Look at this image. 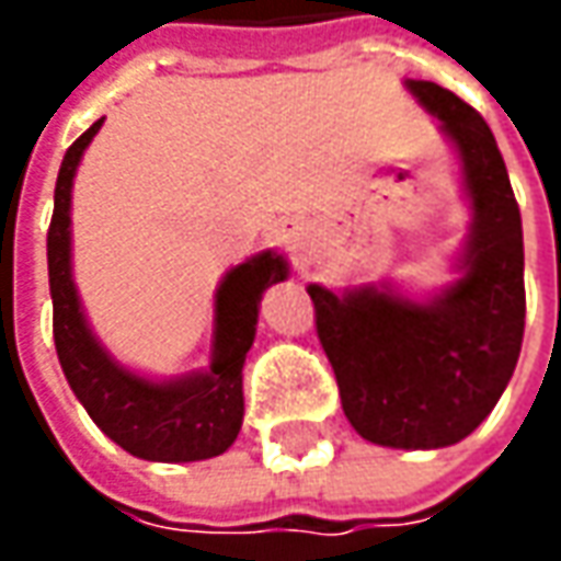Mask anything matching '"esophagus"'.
Returning <instances> with one entry per match:
<instances>
[{
  "instance_id": "esophagus-1",
  "label": "esophagus",
  "mask_w": 561,
  "mask_h": 561,
  "mask_svg": "<svg viewBox=\"0 0 561 561\" xmlns=\"http://www.w3.org/2000/svg\"><path fill=\"white\" fill-rule=\"evenodd\" d=\"M284 240H290V233H284Z\"/></svg>"
}]
</instances>
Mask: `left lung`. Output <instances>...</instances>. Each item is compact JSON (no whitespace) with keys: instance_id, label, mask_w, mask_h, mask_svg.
Masks as SVG:
<instances>
[{"instance_id":"left-lung-1","label":"left lung","mask_w":561,"mask_h":561,"mask_svg":"<svg viewBox=\"0 0 561 561\" xmlns=\"http://www.w3.org/2000/svg\"><path fill=\"white\" fill-rule=\"evenodd\" d=\"M462 156L474 208L462 280L419 306L375 287H309L343 412L365 440L437 449L468 437L506 390L525 336L522 211L486 121L453 90L409 80Z\"/></svg>"}]
</instances>
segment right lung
<instances>
[{"instance_id":"add662e5","label":"right lung","mask_w":561,"mask_h":561,"mask_svg":"<svg viewBox=\"0 0 561 561\" xmlns=\"http://www.w3.org/2000/svg\"><path fill=\"white\" fill-rule=\"evenodd\" d=\"M99 118L65 152L55 181V208L46 249H49V290H53V336L61 371L90 419L127 449L149 462H196L221 456L237 440L243 424V362L255 340L259 299L268 284L287 277L280 255H259L233 268L218 290L215 358L205 377L178 383H149L127 375L99 350L80 314L71 280V240L68 208L71 184L87 142L102 127Z\"/></svg>"}]
</instances>
